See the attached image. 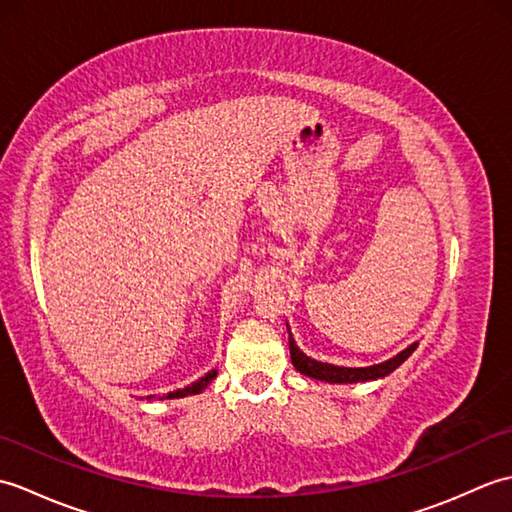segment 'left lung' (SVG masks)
Instances as JSON below:
<instances>
[{"mask_svg": "<svg viewBox=\"0 0 512 512\" xmlns=\"http://www.w3.org/2000/svg\"><path fill=\"white\" fill-rule=\"evenodd\" d=\"M418 343L409 345L407 350H402L400 354H396L389 361L380 363V365H372V367H339V365H330V363H321L314 361V358L303 354L299 347L295 345L290 336V358L292 365L297 367V372L306 374L310 378L317 380H325V383H365V380H374V378H383L387 374L394 372L398 365H402L411 356V352L416 350Z\"/></svg>", "mask_w": 512, "mask_h": 512, "instance_id": "1", "label": "left lung"}]
</instances>
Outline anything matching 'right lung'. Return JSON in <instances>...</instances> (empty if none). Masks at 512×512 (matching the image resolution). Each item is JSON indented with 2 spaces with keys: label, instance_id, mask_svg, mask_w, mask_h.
I'll list each match as a JSON object with an SVG mask.
<instances>
[{
  "label": "right lung",
  "instance_id": "1",
  "mask_svg": "<svg viewBox=\"0 0 512 512\" xmlns=\"http://www.w3.org/2000/svg\"><path fill=\"white\" fill-rule=\"evenodd\" d=\"M215 369L211 374H206L204 378H200L198 383H193V385H189V387H184V389H178V391H171V394H167V396H160V398H184V396H193V394H200V391L211 383V380L215 378Z\"/></svg>",
  "mask_w": 512,
  "mask_h": 512
}]
</instances>
